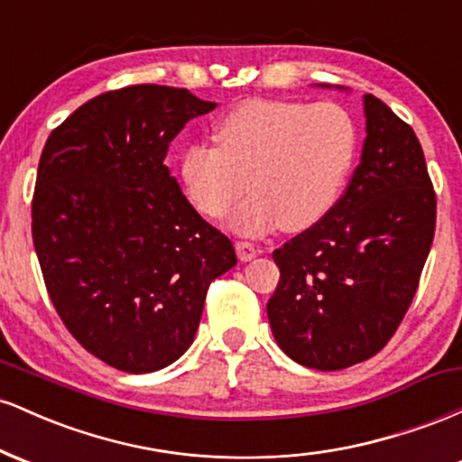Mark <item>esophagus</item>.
<instances>
[{"label": "esophagus", "mask_w": 462, "mask_h": 462, "mask_svg": "<svg viewBox=\"0 0 462 462\" xmlns=\"http://www.w3.org/2000/svg\"><path fill=\"white\" fill-rule=\"evenodd\" d=\"M236 256H238V261L241 263H247V261H252L254 256H256L258 252H261V249H258L256 245H252V243H247V241H236Z\"/></svg>", "instance_id": "1"}]
</instances>
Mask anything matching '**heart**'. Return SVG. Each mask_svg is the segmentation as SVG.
Masks as SVG:
<instances>
[{
    "label": "heart",
    "mask_w": 462,
    "mask_h": 462,
    "mask_svg": "<svg viewBox=\"0 0 462 462\" xmlns=\"http://www.w3.org/2000/svg\"><path fill=\"white\" fill-rule=\"evenodd\" d=\"M217 147L193 143L180 156V180L195 210L232 230L264 235L282 224L300 232L330 213L356 158L352 115L332 102L247 99L221 116Z\"/></svg>",
    "instance_id": "b5f03b06"
}]
</instances>
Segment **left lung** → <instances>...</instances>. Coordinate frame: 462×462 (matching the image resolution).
Masks as SVG:
<instances>
[{
    "instance_id": "obj_1",
    "label": "left lung",
    "mask_w": 462,
    "mask_h": 462,
    "mask_svg": "<svg viewBox=\"0 0 462 462\" xmlns=\"http://www.w3.org/2000/svg\"><path fill=\"white\" fill-rule=\"evenodd\" d=\"M363 113L367 136L346 195L273 252L280 282L269 326L286 356L319 371L352 367L386 346L434 238L437 199L415 132L374 95Z\"/></svg>"
}]
</instances>
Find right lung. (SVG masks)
Masks as SVG:
<instances>
[{
  "label": "right lung",
  "mask_w": 462,
  "mask_h": 462,
  "mask_svg": "<svg viewBox=\"0 0 462 462\" xmlns=\"http://www.w3.org/2000/svg\"><path fill=\"white\" fill-rule=\"evenodd\" d=\"M187 88L139 84L91 99L47 139L32 238L67 330L110 367L150 374L198 332L210 282L236 264L169 173V143L210 113Z\"/></svg>",
  "instance_id": "add662e5"
}]
</instances>
